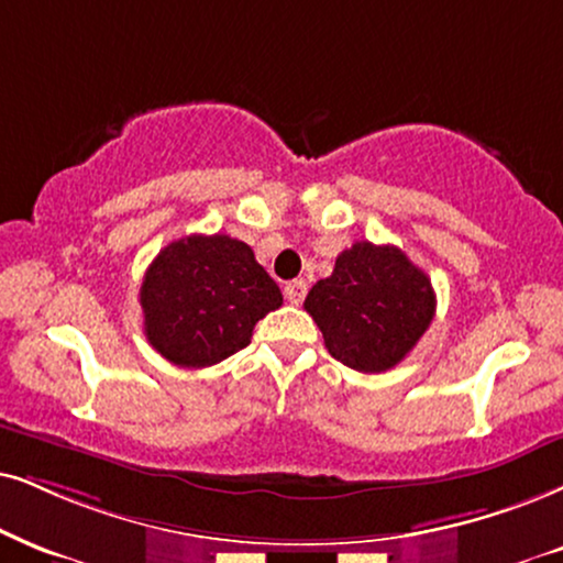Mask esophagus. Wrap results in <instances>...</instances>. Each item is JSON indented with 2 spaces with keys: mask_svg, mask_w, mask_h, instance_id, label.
Segmentation results:
<instances>
[{
  "mask_svg": "<svg viewBox=\"0 0 563 563\" xmlns=\"http://www.w3.org/2000/svg\"><path fill=\"white\" fill-rule=\"evenodd\" d=\"M306 290H309V286H306V280H290L286 286V298L290 303H301L306 298Z\"/></svg>",
  "mask_w": 563,
  "mask_h": 563,
  "instance_id": "obj_1",
  "label": "esophagus"
}]
</instances>
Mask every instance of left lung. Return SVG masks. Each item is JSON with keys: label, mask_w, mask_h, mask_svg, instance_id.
Segmentation results:
<instances>
[{"label": "left lung", "mask_w": 563, "mask_h": 563, "mask_svg": "<svg viewBox=\"0 0 563 563\" xmlns=\"http://www.w3.org/2000/svg\"><path fill=\"white\" fill-rule=\"evenodd\" d=\"M332 358L364 374L400 364L429 330L437 296L429 275L397 246L355 241L338 254L330 277L306 296Z\"/></svg>", "instance_id": "8db88e82"}]
</instances>
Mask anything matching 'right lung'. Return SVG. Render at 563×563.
Instances as JSON below:
<instances>
[{"label": "right lung", "instance_id": "1", "mask_svg": "<svg viewBox=\"0 0 563 563\" xmlns=\"http://www.w3.org/2000/svg\"><path fill=\"white\" fill-rule=\"evenodd\" d=\"M140 303L147 343L174 366L205 368L246 347L283 294L244 241L195 233L153 260Z\"/></svg>", "mask_w": 563, "mask_h": 563}]
</instances>
